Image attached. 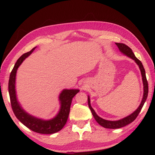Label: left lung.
Instances as JSON below:
<instances>
[{"instance_id":"obj_1","label":"left lung","mask_w":155,"mask_h":155,"mask_svg":"<svg viewBox=\"0 0 155 155\" xmlns=\"http://www.w3.org/2000/svg\"><path fill=\"white\" fill-rule=\"evenodd\" d=\"M116 45L118 46L119 50H120L121 52H122L125 55H126L128 57L130 58L131 59H133V60L135 61V62L137 63V64L139 66V68L140 69V71H141L142 74V80H143V99L142 100L141 104H140V106L138 107V109L136 110L133 114H131L130 115L125 117V118L118 120V121H109V120H106L103 119L100 117L98 116L95 111L94 110V109L92 108L91 105V101H90V98H89V96L88 97V107L90 108V109L92 112V114L94 116V118H95L97 122L101 126L104 127L105 128L107 129H118L128 125L130 123H132L133 121L137 118V116L138 114L140 113V110H141L142 108L143 107L144 103L146 101V99L148 95V83L147 81V78L146 76H145V69L143 68V64L142 62L140 61L136 58V56L134 55V53L133 52V50L130 48L128 46H127L124 43H116Z\"/></svg>"}]
</instances>
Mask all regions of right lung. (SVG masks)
<instances>
[{
    "instance_id": "1",
    "label": "right lung",
    "mask_w": 155,
    "mask_h": 155,
    "mask_svg": "<svg viewBox=\"0 0 155 155\" xmlns=\"http://www.w3.org/2000/svg\"><path fill=\"white\" fill-rule=\"evenodd\" d=\"M35 48V47L32 48L28 52L22 54L18 59L15 66L12 70L8 83V92L10 94L11 106L13 113L17 118L30 130L40 134H53L61 130L66 124L68 118L72 98L79 92V90L72 89V90H63L62 91L59 95V100L61 105L60 110L58 114L52 120L46 121L36 118L23 110L18 103L16 97L15 89L16 73L17 68L22 62L33 52Z\"/></svg>"
}]
</instances>
